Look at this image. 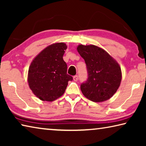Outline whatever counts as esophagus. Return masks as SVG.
<instances>
[{"instance_id": "esophagus-1", "label": "esophagus", "mask_w": 146, "mask_h": 146, "mask_svg": "<svg viewBox=\"0 0 146 146\" xmlns=\"http://www.w3.org/2000/svg\"><path fill=\"white\" fill-rule=\"evenodd\" d=\"M78 76L77 75H75L73 76V80L74 81H77L78 80Z\"/></svg>"}]
</instances>
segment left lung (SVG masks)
I'll use <instances>...</instances> for the list:
<instances>
[{
  "label": "left lung",
  "mask_w": 146,
  "mask_h": 146,
  "mask_svg": "<svg viewBox=\"0 0 146 146\" xmlns=\"http://www.w3.org/2000/svg\"><path fill=\"white\" fill-rule=\"evenodd\" d=\"M77 51L84 59L88 77L80 85L82 93L93 102L110 99L117 92L122 80L119 64L103 49L95 45H78Z\"/></svg>",
  "instance_id": "1"
}]
</instances>
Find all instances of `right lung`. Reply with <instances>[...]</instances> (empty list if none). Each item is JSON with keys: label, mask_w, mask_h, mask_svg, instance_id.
Listing matches in <instances>:
<instances>
[{"label": "right lung", "mask_w": 146, "mask_h": 146, "mask_svg": "<svg viewBox=\"0 0 146 146\" xmlns=\"http://www.w3.org/2000/svg\"><path fill=\"white\" fill-rule=\"evenodd\" d=\"M67 46L63 42L51 44L43 49L29 66L28 82L32 92L43 101L52 102L65 92L68 81L67 64L63 55Z\"/></svg>", "instance_id": "1"}]
</instances>
